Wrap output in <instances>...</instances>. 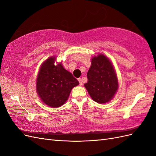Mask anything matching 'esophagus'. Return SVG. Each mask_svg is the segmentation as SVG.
I'll use <instances>...</instances> for the list:
<instances>
[{"label": "esophagus", "mask_w": 156, "mask_h": 156, "mask_svg": "<svg viewBox=\"0 0 156 156\" xmlns=\"http://www.w3.org/2000/svg\"><path fill=\"white\" fill-rule=\"evenodd\" d=\"M78 81H79V84L80 85H83V83H82V79H81V78H79V79H78Z\"/></svg>", "instance_id": "34e87169"}]
</instances>
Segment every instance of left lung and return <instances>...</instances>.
Returning <instances> with one entry per match:
<instances>
[{
  "instance_id": "8db88e82",
  "label": "left lung",
  "mask_w": 156,
  "mask_h": 156,
  "mask_svg": "<svg viewBox=\"0 0 156 156\" xmlns=\"http://www.w3.org/2000/svg\"><path fill=\"white\" fill-rule=\"evenodd\" d=\"M84 84L92 100L98 103L111 101L119 88V82L113 66L106 56L99 54L92 58Z\"/></svg>"
}]
</instances>
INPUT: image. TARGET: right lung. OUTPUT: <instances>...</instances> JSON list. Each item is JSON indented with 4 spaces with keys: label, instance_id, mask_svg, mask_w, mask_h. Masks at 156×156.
Here are the masks:
<instances>
[{
    "label": "right lung",
    "instance_id": "add662e5",
    "mask_svg": "<svg viewBox=\"0 0 156 156\" xmlns=\"http://www.w3.org/2000/svg\"><path fill=\"white\" fill-rule=\"evenodd\" d=\"M56 56H51L41 64L36 80V90L45 104L59 107L68 100L72 88L79 81L65 69L61 63L55 65Z\"/></svg>",
    "mask_w": 156,
    "mask_h": 156
}]
</instances>
